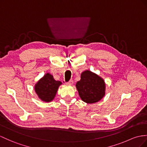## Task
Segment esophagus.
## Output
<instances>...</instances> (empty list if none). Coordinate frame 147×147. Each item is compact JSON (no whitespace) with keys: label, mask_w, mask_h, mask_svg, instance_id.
<instances>
[{"label":"esophagus","mask_w":147,"mask_h":147,"mask_svg":"<svg viewBox=\"0 0 147 147\" xmlns=\"http://www.w3.org/2000/svg\"><path fill=\"white\" fill-rule=\"evenodd\" d=\"M67 85H73V84H74V81L72 80H70V81H69L68 82H67L66 83Z\"/></svg>","instance_id":"esophagus-1"}]
</instances>
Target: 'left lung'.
<instances>
[{"instance_id":"8db88e82","label":"left lung","mask_w":147,"mask_h":147,"mask_svg":"<svg viewBox=\"0 0 147 147\" xmlns=\"http://www.w3.org/2000/svg\"><path fill=\"white\" fill-rule=\"evenodd\" d=\"M76 88L81 99L87 103L100 101L105 94L104 80L90 70L82 73L80 80L77 82Z\"/></svg>"}]
</instances>
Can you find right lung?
I'll return each mask as SVG.
<instances>
[{"label":"right lung","instance_id":"obj_1","mask_svg":"<svg viewBox=\"0 0 147 147\" xmlns=\"http://www.w3.org/2000/svg\"><path fill=\"white\" fill-rule=\"evenodd\" d=\"M60 85L61 82L55 80L52 75L47 73L37 82L34 88L39 98L44 102H50L55 98Z\"/></svg>","mask_w":147,"mask_h":147}]
</instances>
